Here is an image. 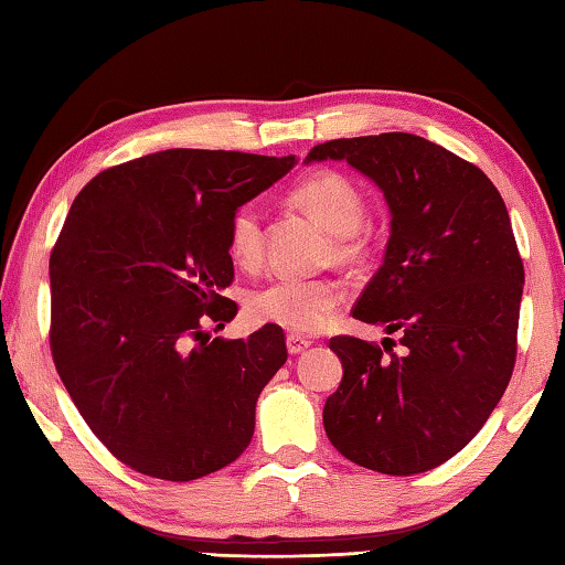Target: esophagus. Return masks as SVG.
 <instances>
[{
	"mask_svg": "<svg viewBox=\"0 0 565 565\" xmlns=\"http://www.w3.org/2000/svg\"><path fill=\"white\" fill-rule=\"evenodd\" d=\"M311 347V339L301 337V333H289L286 337V349H289V353H301Z\"/></svg>",
	"mask_w": 565,
	"mask_h": 565,
	"instance_id": "1",
	"label": "esophagus"
}]
</instances>
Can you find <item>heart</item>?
Returning <instances> with one entry per match:
<instances>
[{
  "label": "heart",
  "mask_w": 565,
  "mask_h": 565,
  "mask_svg": "<svg viewBox=\"0 0 565 565\" xmlns=\"http://www.w3.org/2000/svg\"><path fill=\"white\" fill-rule=\"evenodd\" d=\"M291 204L333 234L331 256L339 262H356L366 254L363 191L341 171L323 169L303 179L291 191ZM228 256L242 269H256L264 262V226L259 209L238 206L226 234ZM343 301V286L333 279H271L254 289L246 311L256 323H274L286 331L313 333L327 327Z\"/></svg>",
  "instance_id": "obj_1"
}]
</instances>
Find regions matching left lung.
<instances>
[{
    "label": "left lung",
    "instance_id": "8db88e82",
    "mask_svg": "<svg viewBox=\"0 0 565 565\" xmlns=\"http://www.w3.org/2000/svg\"><path fill=\"white\" fill-rule=\"evenodd\" d=\"M323 159H347L384 191L386 256L351 313L401 347L329 341L343 379L323 428L353 463L424 473L481 431L511 381L523 294L511 218L481 169L416 134L333 139L306 157Z\"/></svg>",
    "mask_w": 565,
    "mask_h": 565
}]
</instances>
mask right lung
Here are the masks:
<instances>
[{"mask_svg":"<svg viewBox=\"0 0 565 565\" xmlns=\"http://www.w3.org/2000/svg\"><path fill=\"white\" fill-rule=\"evenodd\" d=\"M294 157L167 149L99 171L50 256V349L92 434L134 471L194 481L254 436L262 388L286 363L281 327L209 339L236 301L234 212Z\"/></svg>","mask_w":565,"mask_h":565,"instance_id":"right-lung-1","label":"right lung"}]
</instances>
